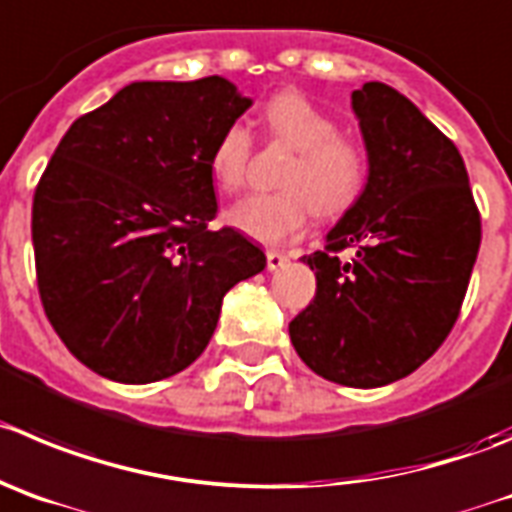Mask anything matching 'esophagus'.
<instances>
[{
	"label": "esophagus",
	"mask_w": 512,
	"mask_h": 512,
	"mask_svg": "<svg viewBox=\"0 0 512 512\" xmlns=\"http://www.w3.org/2000/svg\"><path fill=\"white\" fill-rule=\"evenodd\" d=\"M288 265V255H283V252H275L270 250L267 252V270H280V267Z\"/></svg>",
	"instance_id": "1"
}]
</instances>
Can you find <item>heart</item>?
<instances>
[{
    "label": "heart",
    "instance_id": "b5f03b06",
    "mask_svg": "<svg viewBox=\"0 0 512 512\" xmlns=\"http://www.w3.org/2000/svg\"><path fill=\"white\" fill-rule=\"evenodd\" d=\"M270 141L293 148L295 159L283 171L278 194H252L227 212L229 224L262 245H283L305 229L313 209L336 217L358 199L366 181L364 151L338 133V121L298 90L272 95L262 108ZM252 133L242 121L222 128L209 154V171L222 191L247 181Z\"/></svg>",
    "mask_w": 512,
    "mask_h": 512
}]
</instances>
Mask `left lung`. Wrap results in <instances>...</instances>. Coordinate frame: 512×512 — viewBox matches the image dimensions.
<instances>
[{"label":"left lung","mask_w":512,"mask_h":512,"mask_svg":"<svg viewBox=\"0 0 512 512\" xmlns=\"http://www.w3.org/2000/svg\"><path fill=\"white\" fill-rule=\"evenodd\" d=\"M369 156L361 197L305 255L315 298L290 341L318 376L353 389L404 379L450 336L480 250L465 161L417 105L384 83L351 95ZM351 246L348 263L337 252Z\"/></svg>","instance_id":"obj_1"}]
</instances>
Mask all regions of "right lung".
<instances>
[{
  "label": "right lung",
  "mask_w": 512,
  "mask_h": 512,
  "mask_svg": "<svg viewBox=\"0 0 512 512\" xmlns=\"http://www.w3.org/2000/svg\"><path fill=\"white\" fill-rule=\"evenodd\" d=\"M252 105L229 80H143L80 116L32 202L37 288L68 351L95 374L151 384L194 364L222 298L267 260L209 229V154Z\"/></svg>",
  "instance_id": "right-lung-1"
}]
</instances>
